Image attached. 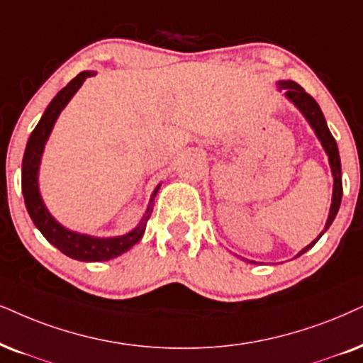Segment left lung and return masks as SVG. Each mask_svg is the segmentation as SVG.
<instances>
[{"instance_id": "1", "label": "left lung", "mask_w": 363, "mask_h": 363, "mask_svg": "<svg viewBox=\"0 0 363 363\" xmlns=\"http://www.w3.org/2000/svg\"><path fill=\"white\" fill-rule=\"evenodd\" d=\"M278 89L284 91L286 99L291 100V102L295 104L298 108H300V112L303 113L306 121H308L311 128L315 130L316 137H318L320 142H322L325 152H327V155H328L330 167H332V174H333V197H332V206H330V214H328L327 224H325V229L320 233V236L316 238L315 241H311L308 246L303 247L300 253H298V256H300L315 246V242L323 236V233L330 228V224L333 223L335 216H337V213H338V208H340V203H342V192H343V189H342V164H340V155H338L337 142H335L332 132L328 130V125H327V122H325L322 108H320V105L315 102V99L311 97V95L306 94V91L293 80L278 82Z\"/></svg>"}]
</instances>
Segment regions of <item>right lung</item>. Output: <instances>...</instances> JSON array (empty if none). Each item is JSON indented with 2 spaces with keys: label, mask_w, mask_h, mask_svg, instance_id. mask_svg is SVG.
Here are the masks:
<instances>
[{
  "label": "right lung",
  "mask_w": 363,
  "mask_h": 363,
  "mask_svg": "<svg viewBox=\"0 0 363 363\" xmlns=\"http://www.w3.org/2000/svg\"><path fill=\"white\" fill-rule=\"evenodd\" d=\"M94 75L95 72H80L65 89L58 91L57 97L50 102L45 113L41 116L40 122L36 123L35 130L31 132L21 164V191L31 221L40 229L41 235L47 238L48 242H52L55 247H58L63 255L79 261H108L112 258H117V256H121L122 253L130 250L132 246L137 245L140 241V238L144 236L145 224H147V219L150 218V213H152L154 197L160 187V184L155 187L152 196H150L149 208L145 211L142 221L137 224V228L132 229L127 235L116 238H95L70 231V229L63 228L58 221H55L53 216L45 208L43 199H41L38 191V169L45 144H47L50 132H52L60 112L70 102V99L80 89L82 84L89 77Z\"/></svg>",
  "instance_id": "obj_1"
}]
</instances>
